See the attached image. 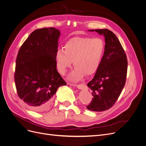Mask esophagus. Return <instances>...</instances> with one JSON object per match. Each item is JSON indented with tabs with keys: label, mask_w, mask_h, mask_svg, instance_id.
<instances>
[{
	"label": "esophagus",
	"mask_w": 146,
	"mask_h": 146,
	"mask_svg": "<svg viewBox=\"0 0 146 146\" xmlns=\"http://www.w3.org/2000/svg\"><path fill=\"white\" fill-rule=\"evenodd\" d=\"M68 84L71 86H76L77 88L80 89H83L86 88V85L84 84H81L80 85H76V84H71V83H68Z\"/></svg>",
	"instance_id": "34e87169"
}]
</instances>
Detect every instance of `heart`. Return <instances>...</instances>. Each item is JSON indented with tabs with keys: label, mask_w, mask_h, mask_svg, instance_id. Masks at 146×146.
I'll use <instances>...</instances> for the list:
<instances>
[{
	"label": "heart",
	"mask_w": 146,
	"mask_h": 146,
	"mask_svg": "<svg viewBox=\"0 0 146 146\" xmlns=\"http://www.w3.org/2000/svg\"><path fill=\"white\" fill-rule=\"evenodd\" d=\"M64 50L58 49L55 54L56 65L62 75L76 66L69 76L73 82L81 80L85 74L90 76L99 69L104 57L105 41L100 38L74 37L64 45Z\"/></svg>",
	"instance_id": "obj_1"
}]
</instances>
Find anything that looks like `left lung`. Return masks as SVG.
<instances>
[{"mask_svg":"<svg viewBox=\"0 0 146 146\" xmlns=\"http://www.w3.org/2000/svg\"><path fill=\"white\" fill-rule=\"evenodd\" d=\"M105 37V51L102 61L93 79L88 83L93 98L86 108L102 111L113 106L125 86L127 60L121 45L114 33L108 29L89 30Z\"/></svg>","mask_w":146,"mask_h":146,"instance_id":"1","label":"left lung"}]
</instances>
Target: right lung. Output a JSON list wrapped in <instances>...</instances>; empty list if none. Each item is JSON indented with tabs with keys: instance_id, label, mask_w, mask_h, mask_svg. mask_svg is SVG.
Here are the masks:
<instances>
[{
	"instance_id": "1",
	"label": "right lung",
	"mask_w": 146,
	"mask_h": 146,
	"mask_svg": "<svg viewBox=\"0 0 146 146\" xmlns=\"http://www.w3.org/2000/svg\"><path fill=\"white\" fill-rule=\"evenodd\" d=\"M60 35V30L54 27L37 29L19 51L15 72L17 92L34 111L48 110L58 87L66 85L55 61Z\"/></svg>"
}]
</instances>
